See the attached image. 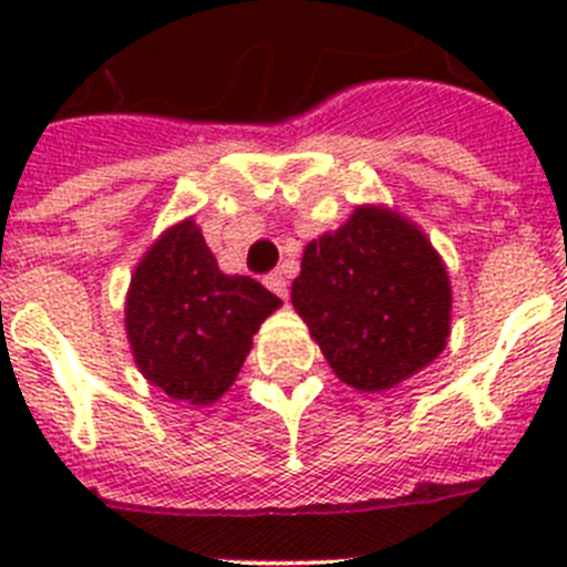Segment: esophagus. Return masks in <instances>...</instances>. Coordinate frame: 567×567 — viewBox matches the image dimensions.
<instances>
[{
	"mask_svg": "<svg viewBox=\"0 0 567 567\" xmlns=\"http://www.w3.org/2000/svg\"><path fill=\"white\" fill-rule=\"evenodd\" d=\"M264 284H267V287L272 289V292L278 295V298H284V300H287L289 289H287V278H284V275H280V272H272V275H267V280H264Z\"/></svg>",
	"mask_w": 567,
	"mask_h": 567,
	"instance_id": "obj_1",
	"label": "esophagus"
}]
</instances>
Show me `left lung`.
<instances>
[{
    "mask_svg": "<svg viewBox=\"0 0 567 567\" xmlns=\"http://www.w3.org/2000/svg\"><path fill=\"white\" fill-rule=\"evenodd\" d=\"M292 307L332 372L358 392H389L440 358L452 334V280L423 229L360 204L309 240Z\"/></svg>",
    "mask_w": 567,
    "mask_h": 567,
    "instance_id": "obj_1",
    "label": "left lung"
}]
</instances>
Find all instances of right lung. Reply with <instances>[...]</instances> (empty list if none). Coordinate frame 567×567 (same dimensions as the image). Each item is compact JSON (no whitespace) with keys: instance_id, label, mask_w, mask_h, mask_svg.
<instances>
[{"instance_id":"right-lung-1","label":"right lung","mask_w":567,"mask_h":567,"mask_svg":"<svg viewBox=\"0 0 567 567\" xmlns=\"http://www.w3.org/2000/svg\"><path fill=\"white\" fill-rule=\"evenodd\" d=\"M280 307L247 275H224L193 218L150 244L130 275L124 329L144 380L173 400L209 405L229 392L252 334Z\"/></svg>"}]
</instances>
